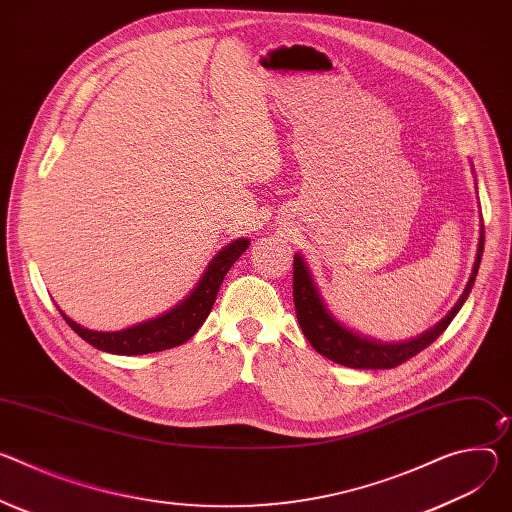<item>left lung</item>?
Returning <instances> with one entry per match:
<instances>
[{
	"label": "left lung",
	"instance_id": "obj_1",
	"mask_svg": "<svg viewBox=\"0 0 512 512\" xmlns=\"http://www.w3.org/2000/svg\"><path fill=\"white\" fill-rule=\"evenodd\" d=\"M472 171H474V165H472ZM482 251H484V224H480V239H478V251L472 267V275L466 284V290H463L455 306L447 312L445 318H441L435 327H431L423 335L408 341H398V343L365 337L355 329L347 327L343 320H339L329 308L327 300H324L304 255L296 253L294 255V306H296L300 329L320 355H324L335 363H341L345 367H353V369L396 367L406 359L414 357L416 353H421L425 347H429L449 327V322L455 318V314L459 312V308L468 300L472 292L478 267L482 261Z\"/></svg>",
	"mask_w": 512,
	"mask_h": 512
}]
</instances>
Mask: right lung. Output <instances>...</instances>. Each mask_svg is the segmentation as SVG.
Returning a JSON list of instances; mask_svg holds the SVG:
<instances>
[{"label": "right lung", "mask_w": 512, "mask_h": 512, "mask_svg": "<svg viewBox=\"0 0 512 512\" xmlns=\"http://www.w3.org/2000/svg\"><path fill=\"white\" fill-rule=\"evenodd\" d=\"M249 245H251L249 239H237L228 243L226 247H222L204 269L198 284L181 302H177L171 310L151 320L138 322L134 327H128L122 331L108 333V331L85 329L79 322L69 318L59 306L57 308L61 316L67 320L69 327L83 341L94 345L100 351L114 353V355H145V353L165 351V349L183 345L198 333V329L202 327L216 302V294L220 290L224 275L247 251Z\"/></svg>", "instance_id": "add662e5"}]
</instances>
